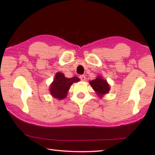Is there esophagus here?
Listing matches in <instances>:
<instances>
[{"label": "esophagus", "mask_w": 155, "mask_h": 155, "mask_svg": "<svg viewBox=\"0 0 155 155\" xmlns=\"http://www.w3.org/2000/svg\"><path fill=\"white\" fill-rule=\"evenodd\" d=\"M79 78H80V79L82 81H85L86 80V77H85V75H81L80 77H79Z\"/></svg>", "instance_id": "esophagus-1"}]
</instances>
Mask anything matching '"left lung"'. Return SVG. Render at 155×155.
I'll list each match as a JSON object with an SVG mask.
<instances>
[{
    "label": "left lung",
    "instance_id": "8db88e82",
    "mask_svg": "<svg viewBox=\"0 0 155 155\" xmlns=\"http://www.w3.org/2000/svg\"><path fill=\"white\" fill-rule=\"evenodd\" d=\"M90 83L94 90L96 91L97 94L100 96H102L103 94L109 92L110 89L109 84L107 83V81L103 79L101 77H97L96 79L91 81Z\"/></svg>",
    "mask_w": 155,
    "mask_h": 155
}]
</instances>
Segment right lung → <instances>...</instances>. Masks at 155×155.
Returning a JSON list of instances; mask_svg holds the SVG:
<instances>
[{"mask_svg":"<svg viewBox=\"0 0 155 155\" xmlns=\"http://www.w3.org/2000/svg\"><path fill=\"white\" fill-rule=\"evenodd\" d=\"M79 81V78L77 77L66 78L65 77L64 74L61 72H57L53 82L50 87L51 95L59 100L65 98L72 84Z\"/></svg>","mask_w":155,"mask_h":155,"instance_id":"obj_1","label":"right lung"}]
</instances>
